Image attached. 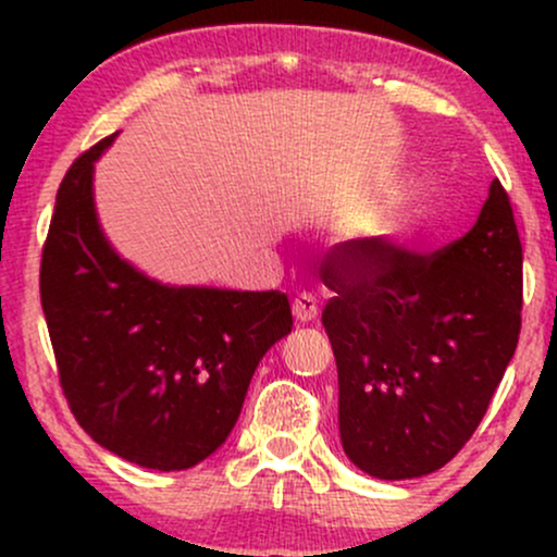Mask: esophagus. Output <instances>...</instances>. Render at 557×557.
Returning a JSON list of instances; mask_svg holds the SVG:
<instances>
[{"instance_id": "34e87169", "label": "esophagus", "mask_w": 557, "mask_h": 557, "mask_svg": "<svg viewBox=\"0 0 557 557\" xmlns=\"http://www.w3.org/2000/svg\"><path fill=\"white\" fill-rule=\"evenodd\" d=\"M293 317H296L298 322H309V319H314L317 298L311 296V293H300V298H296V304H293Z\"/></svg>"}]
</instances>
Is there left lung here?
<instances>
[{"label":"left lung","mask_w":557,"mask_h":557,"mask_svg":"<svg viewBox=\"0 0 557 557\" xmlns=\"http://www.w3.org/2000/svg\"><path fill=\"white\" fill-rule=\"evenodd\" d=\"M114 136L62 177L41 309L75 421L125 461L183 471L233 432L261 356L293 327L290 304L280 290L170 287L120 259L94 209V162Z\"/></svg>","instance_id":"left-lung-1"}]
</instances>
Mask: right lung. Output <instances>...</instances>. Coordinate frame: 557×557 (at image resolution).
Returning a JSON list of instances; mask_svg holds the SVG:
<instances>
[{"label": "right lung", "instance_id": "obj_1", "mask_svg": "<svg viewBox=\"0 0 557 557\" xmlns=\"http://www.w3.org/2000/svg\"><path fill=\"white\" fill-rule=\"evenodd\" d=\"M521 240L508 196L432 253L387 238L335 246L322 311L348 458L376 479L432 474L469 443L521 330Z\"/></svg>", "mask_w": 557, "mask_h": 557}]
</instances>
